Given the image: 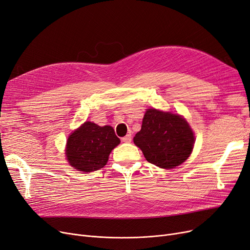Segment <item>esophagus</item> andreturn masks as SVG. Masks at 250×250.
<instances>
[{"instance_id": "34e87169", "label": "esophagus", "mask_w": 250, "mask_h": 250, "mask_svg": "<svg viewBox=\"0 0 250 250\" xmlns=\"http://www.w3.org/2000/svg\"><path fill=\"white\" fill-rule=\"evenodd\" d=\"M122 140H123V142H125V143H129L132 141V135L131 134H127Z\"/></svg>"}]
</instances>
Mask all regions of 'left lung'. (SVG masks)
Listing matches in <instances>:
<instances>
[{"label":"left lung","mask_w":250,"mask_h":250,"mask_svg":"<svg viewBox=\"0 0 250 250\" xmlns=\"http://www.w3.org/2000/svg\"><path fill=\"white\" fill-rule=\"evenodd\" d=\"M194 134L183 116L147 109L141 131L134 143L142 150L146 160L161 168H173L182 165L194 147Z\"/></svg>","instance_id":"8db88e82"}]
</instances>
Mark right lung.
<instances>
[{
	"instance_id": "add662e5",
	"label": "right lung",
	"mask_w": 250,
	"mask_h": 250,
	"mask_svg": "<svg viewBox=\"0 0 250 250\" xmlns=\"http://www.w3.org/2000/svg\"><path fill=\"white\" fill-rule=\"evenodd\" d=\"M119 143L112 126L85 122L68 137L65 154L74 169L92 172L105 167Z\"/></svg>"
}]
</instances>
